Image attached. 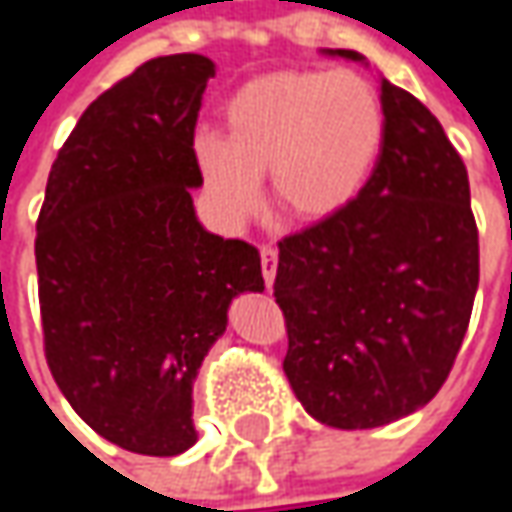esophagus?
<instances>
[{
  "label": "esophagus",
  "instance_id": "1",
  "mask_svg": "<svg viewBox=\"0 0 512 512\" xmlns=\"http://www.w3.org/2000/svg\"><path fill=\"white\" fill-rule=\"evenodd\" d=\"M260 269H263V281L272 286L275 281V269H278V249L275 246H260Z\"/></svg>",
  "mask_w": 512,
  "mask_h": 512
}]
</instances>
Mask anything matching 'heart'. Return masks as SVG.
<instances>
[{"label":"heart","instance_id":"heart-1","mask_svg":"<svg viewBox=\"0 0 512 512\" xmlns=\"http://www.w3.org/2000/svg\"><path fill=\"white\" fill-rule=\"evenodd\" d=\"M223 118L226 133L194 136V162L228 223L255 211L266 170L281 211L301 220L336 214L371 179L385 138L374 83L350 69L249 80L228 98Z\"/></svg>","mask_w":512,"mask_h":512}]
</instances>
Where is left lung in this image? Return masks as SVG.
I'll list each match as a JSON object with an SVG mask.
<instances>
[{
	"mask_svg": "<svg viewBox=\"0 0 512 512\" xmlns=\"http://www.w3.org/2000/svg\"><path fill=\"white\" fill-rule=\"evenodd\" d=\"M379 101L385 138L365 188L278 240L284 374L333 429H374L426 406L458 359L478 289L461 153L411 92L382 80Z\"/></svg>",
	"mask_w": 512,
	"mask_h": 512,
	"instance_id": "obj_1",
	"label": "left lung"
}]
</instances>
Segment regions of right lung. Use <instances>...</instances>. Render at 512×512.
Masks as SVG:
<instances>
[{
	"label": "right lung",
	"mask_w": 512,
	"mask_h": 512,
	"mask_svg": "<svg viewBox=\"0 0 512 512\" xmlns=\"http://www.w3.org/2000/svg\"><path fill=\"white\" fill-rule=\"evenodd\" d=\"M214 63L167 54L112 83L57 150L37 217L48 371L109 443L170 458L196 443L191 388L260 255L199 226L196 115Z\"/></svg>",
	"instance_id": "1"
}]
</instances>
